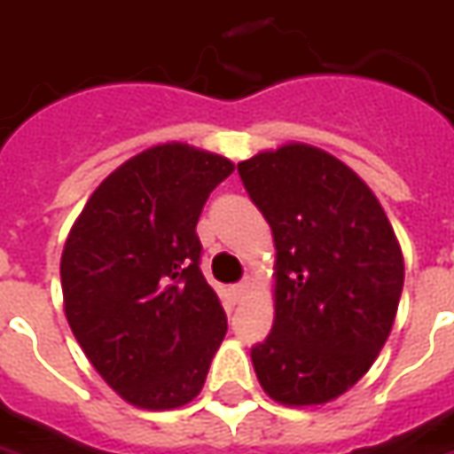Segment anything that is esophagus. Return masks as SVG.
<instances>
[{
    "label": "esophagus",
    "instance_id": "obj_1",
    "mask_svg": "<svg viewBox=\"0 0 454 454\" xmlns=\"http://www.w3.org/2000/svg\"><path fill=\"white\" fill-rule=\"evenodd\" d=\"M231 291H233V298H236V301H240V298L246 295V291H248V283H246V280H243V283H236Z\"/></svg>",
    "mask_w": 454,
    "mask_h": 454
}]
</instances>
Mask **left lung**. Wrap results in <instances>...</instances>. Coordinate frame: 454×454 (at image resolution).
Segmentation results:
<instances>
[{
  "label": "left lung",
  "mask_w": 454,
  "mask_h": 454,
  "mask_svg": "<svg viewBox=\"0 0 454 454\" xmlns=\"http://www.w3.org/2000/svg\"><path fill=\"white\" fill-rule=\"evenodd\" d=\"M239 174L276 243V317L253 368L283 405H323L390 335L405 280L395 233L372 191L325 151L288 144Z\"/></svg>",
  "instance_id": "1"
}]
</instances>
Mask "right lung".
Instances as JSON below:
<instances>
[{"mask_svg":"<svg viewBox=\"0 0 454 454\" xmlns=\"http://www.w3.org/2000/svg\"><path fill=\"white\" fill-rule=\"evenodd\" d=\"M233 163L161 144L91 193L61 253L64 313L86 357L131 405L171 410L201 393L228 331L201 273L196 223Z\"/></svg>","mask_w":454,"mask_h":454,"instance_id":"obj_1","label":"right lung"}]
</instances>
